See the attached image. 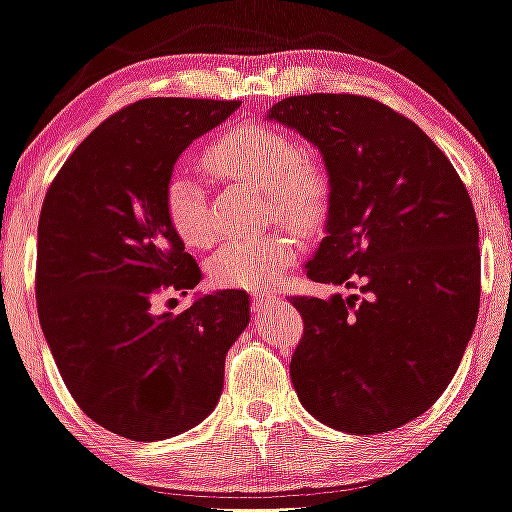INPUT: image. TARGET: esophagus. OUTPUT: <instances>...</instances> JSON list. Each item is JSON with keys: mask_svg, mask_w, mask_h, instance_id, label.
<instances>
[{"mask_svg": "<svg viewBox=\"0 0 512 512\" xmlns=\"http://www.w3.org/2000/svg\"><path fill=\"white\" fill-rule=\"evenodd\" d=\"M278 303H280V296L273 294V292L255 294L253 296V312H255V315H264V312H269L271 308H276Z\"/></svg>", "mask_w": 512, "mask_h": 512, "instance_id": "obj_1", "label": "esophagus"}]
</instances>
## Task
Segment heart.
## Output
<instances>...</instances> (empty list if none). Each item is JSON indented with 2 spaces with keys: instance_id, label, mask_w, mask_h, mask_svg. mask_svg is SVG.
<instances>
[{
  "instance_id": "1",
  "label": "heart",
  "mask_w": 512,
  "mask_h": 512,
  "mask_svg": "<svg viewBox=\"0 0 512 512\" xmlns=\"http://www.w3.org/2000/svg\"><path fill=\"white\" fill-rule=\"evenodd\" d=\"M207 167L223 181L262 193L273 216L299 232L324 223L331 207V179L315 158L299 156V144L273 126L248 124L213 142ZM170 225L188 248H207L213 227L204 190L186 170H177L165 186ZM299 253L292 234L271 232L255 239H236L220 246L209 262V276L220 287H273Z\"/></svg>"
}]
</instances>
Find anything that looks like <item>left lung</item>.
Here are the masks:
<instances>
[{
	"label": "left lung",
	"instance_id": "obj_1",
	"mask_svg": "<svg viewBox=\"0 0 512 512\" xmlns=\"http://www.w3.org/2000/svg\"><path fill=\"white\" fill-rule=\"evenodd\" d=\"M322 154L326 236L310 280L358 294L294 296L303 338L289 375L340 432L414 421L451 384L480 303L478 223L451 160L414 121L354 94L282 98L266 112Z\"/></svg>",
	"mask_w": 512,
	"mask_h": 512
}]
</instances>
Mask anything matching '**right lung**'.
Listing matches in <instances>:
<instances>
[{
    "label": "right lung",
    "instance_id": "obj_1",
    "mask_svg": "<svg viewBox=\"0 0 512 512\" xmlns=\"http://www.w3.org/2000/svg\"><path fill=\"white\" fill-rule=\"evenodd\" d=\"M236 101L144 98L105 119L73 151L38 220V319L61 379L105 430L158 441L200 425L223 393L225 356L250 322L241 289L186 294L202 271L174 232L165 186L193 140Z\"/></svg>",
    "mask_w": 512,
    "mask_h": 512
}]
</instances>
